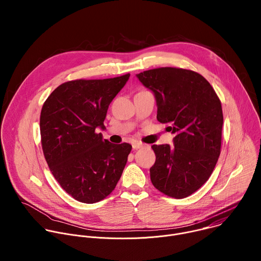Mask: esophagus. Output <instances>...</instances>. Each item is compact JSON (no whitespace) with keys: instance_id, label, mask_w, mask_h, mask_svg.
<instances>
[{"instance_id":"1","label":"esophagus","mask_w":261,"mask_h":261,"mask_svg":"<svg viewBox=\"0 0 261 261\" xmlns=\"http://www.w3.org/2000/svg\"><path fill=\"white\" fill-rule=\"evenodd\" d=\"M143 146V144L141 143V142H138V141H134L133 143H132V147L134 148V150H137V148H140V147H142Z\"/></svg>"}]
</instances>
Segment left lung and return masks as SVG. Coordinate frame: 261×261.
Returning a JSON list of instances; mask_svg holds the SVG:
<instances>
[{
  "instance_id": "1",
  "label": "left lung",
  "mask_w": 261,
  "mask_h": 261,
  "mask_svg": "<svg viewBox=\"0 0 261 261\" xmlns=\"http://www.w3.org/2000/svg\"><path fill=\"white\" fill-rule=\"evenodd\" d=\"M157 102V120L169 124L173 145L154 144L150 168L154 187L173 198L196 192L211 176L221 153L223 113L210 83L192 70L162 67L136 74Z\"/></svg>"
}]
</instances>
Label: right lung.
Returning <instances> with one entry per match:
<instances>
[{
    "instance_id": "1",
    "label": "right lung",
    "mask_w": 261,
    "mask_h": 261,
    "mask_svg": "<svg viewBox=\"0 0 261 261\" xmlns=\"http://www.w3.org/2000/svg\"><path fill=\"white\" fill-rule=\"evenodd\" d=\"M130 74L106 80H76L59 86L40 115L45 160L61 187L74 199L95 203L114 191L131 152L129 143L115 144L96 129Z\"/></svg>"
}]
</instances>
